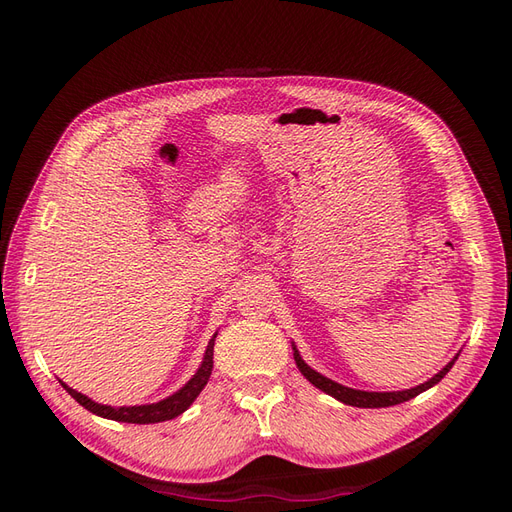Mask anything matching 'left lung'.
<instances>
[{
    "mask_svg": "<svg viewBox=\"0 0 512 512\" xmlns=\"http://www.w3.org/2000/svg\"><path fill=\"white\" fill-rule=\"evenodd\" d=\"M292 350H294V361H297L299 371H301V374H303L309 382H312V384L316 386V389H320V391H324L327 395L335 397L337 401H342V404L356 406V408H389V406L404 404V401H408V399H412V397H416V395H421L423 391L431 389L433 384H438V382L448 374V371H451V367L455 365L457 356H459V354H457L455 359H453L451 363H448V365H444L436 376L429 378V380L423 382V384L414 386V389L391 391V393H374V391L350 389V386L339 384V382H335V380H331V378H324L322 374H318L316 369H312V367H309V365L301 359V354H299L297 348H294V344H292Z\"/></svg>",
    "mask_w": 512,
    "mask_h": 512,
    "instance_id": "8db88e82",
    "label": "left lung"
}]
</instances>
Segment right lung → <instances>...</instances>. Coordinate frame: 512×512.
I'll return each instance as SVG.
<instances>
[{"instance_id": "1", "label": "right lung", "mask_w": 512, "mask_h": 512, "mask_svg": "<svg viewBox=\"0 0 512 512\" xmlns=\"http://www.w3.org/2000/svg\"><path fill=\"white\" fill-rule=\"evenodd\" d=\"M218 335V333H215ZM215 335L209 339V346L205 350V359L200 363L196 374L185 382L177 393H173L170 397L158 401V404H145V406H121V408H111V406H104V404H96L94 399H89L87 395L79 393L70 389L66 382L64 389L79 401V404L94 412L102 418H111V421H119V423H136V425H149V423H162V421H170V418H175L179 414H183L192 406V401L200 395V391L205 389V384L211 378V369H213V344H215Z\"/></svg>"}]
</instances>
